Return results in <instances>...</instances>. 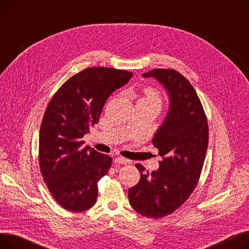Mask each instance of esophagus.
Segmentation results:
<instances>
[{
	"label": "esophagus",
	"instance_id": "obj_1",
	"mask_svg": "<svg viewBox=\"0 0 249 249\" xmlns=\"http://www.w3.org/2000/svg\"><path fill=\"white\" fill-rule=\"evenodd\" d=\"M115 163H118V164H127V163H130V160L125 159V158H122V156H117V158L114 160Z\"/></svg>",
	"mask_w": 249,
	"mask_h": 249
}]
</instances>
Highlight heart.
Returning a JSON list of instances; mask_svg holds the SVG:
<instances>
[{"instance_id":"obj_1","label":"heart","mask_w":249,"mask_h":249,"mask_svg":"<svg viewBox=\"0 0 249 249\" xmlns=\"http://www.w3.org/2000/svg\"><path fill=\"white\" fill-rule=\"evenodd\" d=\"M138 103H145V104H154L158 106L161 107L162 104V97L160 91L152 88V87H146L142 90V96L139 99Z\"/></svg>"}]
</instances>
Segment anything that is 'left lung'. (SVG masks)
I'll return each mask as SVG.
<instances>
[{"label":"left lung","instance_id":"obj_1","mask_svg":"<svg viewBox=\"0 0 249 249\" xmlns=\"http://www.w3.org/2000/svg\"><path fill=\"white\" fill-rule=\"evenodd\" d=\"M154 77L166 89L169 108L152 143L162 156L158 171L145 172L140 163L138 184L128 191L129 203L148 218H162L184 204L200 178L208 148L207 118L187 78L175 70L154 69L142 74Z\"/></svg>","mask_w":249,"mask_h":249}]
</instances>
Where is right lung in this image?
Segmentation results:
<instances>
[{"instance_id": "right-lung-1", "label": "right lung", "mask_w": 249, "mask_h": 249, "mask_svg": "<svg viewBox=\"0 0 249 249\" xmlns=\"http://www.w3.org/2000/svg\"><path fill=\"white\" fill-rule=\"evenodd\" d=\"M133 73L111 68H89L71 76L50 100L39 131V164L55 201L71 212L93 207L98 181L112 159L82 138L99 122L105 103Z\"/></svg>"}]
</instances>
